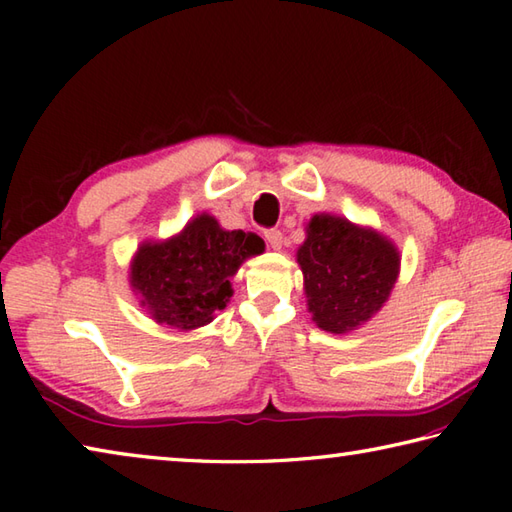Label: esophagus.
<instances>
[{"label": "esophagus", "mask_w": 512, "mask_h": 512, "mask_svg": "<svg viewBox=\"0 0 512 512\" xmlns=\"http://www.w3.org/2000/svg\"><path fill=\"white\" fill-rule=\"evenodd\" d=\"M264 237H266V241H268V246H271L273 250H280V248H282V239H284L282 230L271 228V230L264 232Z\"/></svg>", "instance_id": "esophagus-1"}]
</instances>
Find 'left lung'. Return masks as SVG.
Listing matches in <instances>:
<instances>
[{"label": "left lung", "instance_id": "1", "mask_svg": "<svg viewBox=\"0 0 512 512\" xmlns=\"http://www.w3.org/2000/svg\"><path fill=\"white\" fill-rule=\"evenodd\" d=\"M297 264L313 322L329 333H349L387 302L401 255L374 228L320 212L306 226Z\"/></svg>", "mask_w": 512, "mask_h": 512}]
</instances>
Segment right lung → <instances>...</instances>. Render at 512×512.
Listing matches in <instances>:
<instances>
[{"label": "right lung", "mask_w": 512, "mask_h": 512, "mask_svg": "<svg viewBox=\"0 0 512 512\" xmlns=\"http://www.w3.org/2000/svg\"><path fill=\"white\" fill-rule=\"evenodd\" d=\"M264 250L255 232L224 230L203 212L165 241H145L129 264V284L159 324L190 331L212 322L232 295L230 277Z\"/></svg>", "instance_id": "add662e5"}]
</instances>
